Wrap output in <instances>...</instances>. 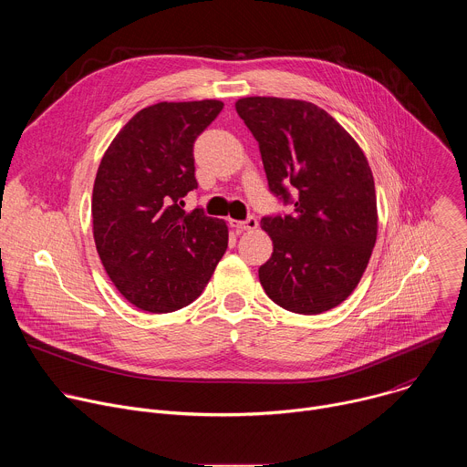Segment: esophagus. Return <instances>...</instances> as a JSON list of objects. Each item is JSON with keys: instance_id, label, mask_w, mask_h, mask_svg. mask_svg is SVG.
Masks as SVG:
<instances>
[{"instance_id": "34e87169", "label": "esophagus", "mask_w": 467, "mask_h": 467, "mask_svg": "<svg viewBox=\"0 0 467 467\" xmlns=\"http://www.w3.org/2000/svg\"><path fill=\"white\" fill-rule=\"evenodd\" d=\"M231 225H233V227H236V229H240V231H254V229L258 227V222H256V218H254V216H249V218H247V220H244V222L231 220Z\"/></svg>"}]
</instances>
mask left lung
<instances>
[{"mask_svg":"<svg viewBox=\"0 0 467 467\" xmlns=\"http://www.w3.org/2000/svg\"><path fill=\"white\" fill-rule=\"evenodd\" d=\"M236 112L258 142L270 192L290 214L260 220L274 242L258 268L268 297L296 314H321L358 285L377 240L369 164L349 132L314 103L242 98Z\"/></svg>","mask_w":467,"mask_h":467,"instance_id":"left-lung-1","label":"left lung"}]
</instances>
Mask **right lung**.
<instances>
[{"mask_svg": "<svg viewBox=\"0 0 467 467\" xmlns=\"http://www.w3.org/2000/svg\"><path fill=\"white\" fill-rule=\"evenodd\" d=\"M218 99L157 103L132 116L98 168L94 240L114 286L135 306L162 314L209 285L229 242L225 222L184 211L197 188L193 142L222 112Z\"/></svg>", "mask_w": 467, "mask_h": 467, "instance_id": "1", "label": "right lung"}]
</instances>
